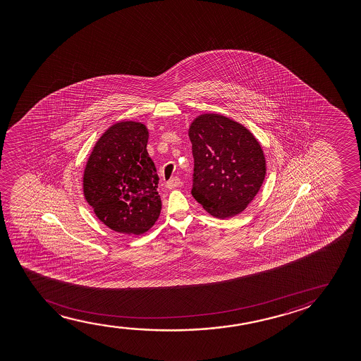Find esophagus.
Returning <instances> with one entry per match:
<instances>
[{
	"label": "esophagus",
	"instance_id": "1",
	"mask_svg": "<svg viewBox=\"0 0 361 361\" xmlns=\"http://www.w3.org/2000/svg\"><path fill=\"white\" fill-rule=\"evenodd\" d=\"M180 185H181V180L178 178H173L169 180L165 186H166V188H169V190H173V188H178Z\"/></svg>",
	"mask_w": 361,
	"mask_h": 361
}]
</instances>
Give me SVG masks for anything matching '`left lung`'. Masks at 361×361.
Here are the masks:
<instances>
[{
	"mask_svg": "<svg viewBox=\"0 0 361 361\" xmlns=\"http://www.w3.org/2000/svg\"><path fill=\"white\" fill-rule=\"evenodd\" d=\"M193 197L213 217L243 212L262 188L267 161L262 145L244 126L222 114H206L193 121Z\"/></svg>",
	"mask_w": 361,
	"mask_h": 361,
	"instance_id": "1",
	"label": "left lung"
}]
</instances>
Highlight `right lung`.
<instances>
[{"mask_svg": "<svg viewBox=\"0 0 361 361\" xmlns=\"http://www.w3.org/2000/svg\"><path fill=\"white\" fill-rule=\"evenodd\" d=\"M148 129L124 121L104 132L84 171V195L99 221L116 232L143 234L160 214L159 176L147 150Z\"/></svg>", "mask_w": 361, "mask_h": 361, "instance_id": "right-lung-1", "label": "right lung"}]
</instances>
